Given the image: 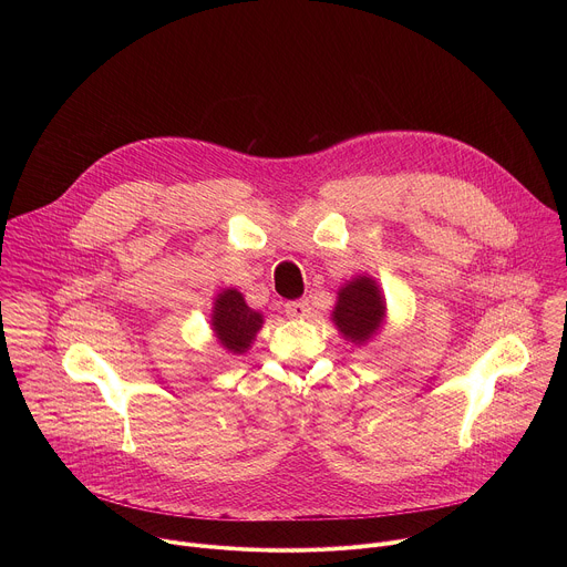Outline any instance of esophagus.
I'll return each mask as SVG.
<instances>
[{
  "mask_svg": "<svg viewBox=\"0 0 567 567\" xmlns=\"http://www.w3.org/2000/svg\"><path fill=\"white\" fill-rule=\"evenodd\" d=\"M285 311L289 318H309L311 316V305L307 300H293L285 305Z\"/></svg>",
  "mask_w": 567,
  "mask_h": 567,
  "instance_id": "34e87169",
  "label": "esophagus"
}]
</instances>
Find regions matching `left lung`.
<instances>
[{"instance_id": "8db88e82", "label": "left lung", "mask_w": 567, "mask_h": 567, "mask_svg": "<svg viewBox=\"0 0 567 567\" xmlns=\"http://www.w3.org/2000/svg\"><path fill=\"white\" fill-rule=\"evenodd\" d=\"M385 296L370 274L346 280L337 293L332 322L339 334L352 346L370 343L385 326Z\"/></svg>"}]
</instances>
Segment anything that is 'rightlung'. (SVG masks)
Masks as SVG:
<instances>
[{"instance_id": "1", "label": "right lung", "mask_w": 567, "mask_h": 567, "mask_svg": "<svg viewBox=\"0 0 567 567\" xmlns=\"http://www.w3.org/2000/svg\"><path fill=\"white\" fill-rule=\"evenodd\" d=\"M265 326V316L251 309L235 287L221 289L210 309V330L219 348L228 354H245L251 350L258 332Z\"/></svg>"}]
</instances>
